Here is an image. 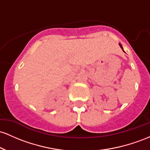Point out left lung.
I'll return each mask as SVG.
<instances>
[{
  "label": "left lung",
  "mask_w": 150,
  "mask_h": 150,
  "mask_svg": "<svg viewBox=\"0 0 150 150\" xmlns=\"http://www.w3.org/2000/svg\"><path fill=\"white\" fill-rule=\"evenodd\" d=\"M119 45H120V47H121V48H122V45H120V44H119Z\"/></svg>",
  "instance_id": "1"
}]
</instances>
